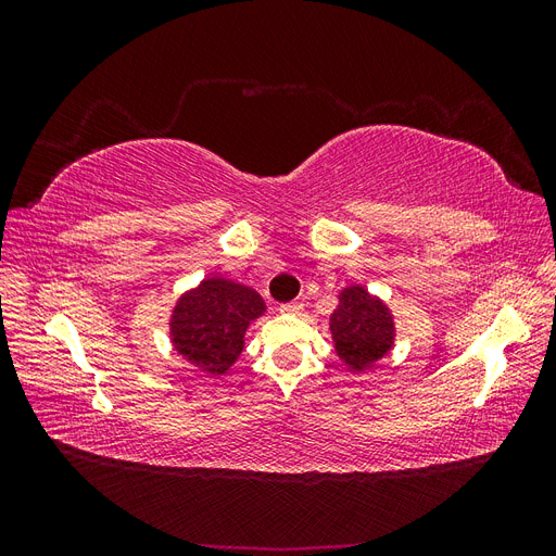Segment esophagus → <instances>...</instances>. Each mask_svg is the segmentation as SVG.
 I'll use <instances>...</instances> for the list:
<instances>
[{
	"mask_svg": "<svg viewBox=\"0 0 556 556\" xmlns=\"http://www.w3.org/2000/svg\"><path fill=\"white\" fill-rule=\"evenodd\" d=\"M301 311H304V306L301 304H282L280 306V313H285V315H299Z\"/></svg>",
	"mask_w": 556,
	"mask_h": 556,
	"instance_id": "obj_1",
	"label": "esophagus"
}]
</instances>
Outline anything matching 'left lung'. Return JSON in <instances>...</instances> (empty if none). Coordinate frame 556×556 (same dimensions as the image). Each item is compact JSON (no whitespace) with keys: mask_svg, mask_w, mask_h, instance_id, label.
Segmentation results:
<instances>
[{"mask_svg":"<svg viewBox=\"0 0 556 556\" xmlns=\"http://www.w3.org/2000/svg\"><path fill=\"white\" fill-rule=\"evenodd\" d=\"M333 350L350 371H366L394 345V315L362 285H348L329 317Z\"/></svg>","mask_w":556,"mask_h":556,"instance_id":"8db88e82","label":"left lung"}]
</instances>
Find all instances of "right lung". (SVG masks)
<instances>
[{
  "label": "right lung",
  "mask_w": 556,
  "mask_h": 556,
  "mask_svg": "<svg viewBox=\"0 0 556 556\" xmlns=\"http://www.w3.org/2000/svg\"><path fill=\"white\" fill-rule=\"evenodd\" d=\"M264 311V299L252 288L223 276L204 278L172 313L174 350L201 374L223 376L243 352L250 323Z\"/></svg>",
  "instance_id": "right-lung-1"
}]
</instances>
